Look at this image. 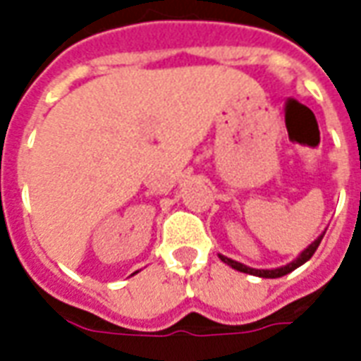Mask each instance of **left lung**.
Instances as JSON below:
<instances>
[{"label": "left lung", "instance_id": "1", "mask_svg": "<svg viewBox=\"0 0 361 361\" xmlns=\"http://www.w3.org/2000/svg\"><path fill=\"white\" fill-rule=\"evenodd\" d=\"M325 232H321V234L317 235V240H313V242H311L310 245H307V247H305V250H303L302 253L294 259V261H290V263L284 267H276V269H251V267L243 265V263H238V261L226 257V255H220L219 253V257L220 261H224L226 265H230L232 269H235V271L245 272V274H253V276H261V279H280V276H284V274H288V272L295 271L298 267H302L303 263H307V261L313 257V253L317 251L319 243H321V240H323Z\"/></svg>", "mask_w": 361, "mask_h": 361}]
</instances>
